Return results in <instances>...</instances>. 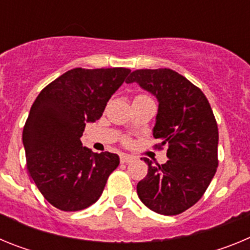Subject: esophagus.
Listing matches in <instances>:
<instances>
[{"label": "esophagus", "mask_w": 250, "mask_h": 250, "mask_svg": "<svg viewBox=\"0 0 250 250\" xmlns=\"http://www.w3.org/2000/svg\"><path fill=\"white\" fill-rule=\"evenodd\" d=\"M132 156L130 155H126V154H123V155L120 156V161L121 164H127V163H130V161H132Z\"/></svg>", "instance_id": "obj_1"}]
</instances>
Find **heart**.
<instances>
[{
	"instance_id": "1",
	"label": "heart",
	"mask_w": 250,
	"mask_h": 250,
	"mask_svg": "<svg viewBox=\"0 0 250 250\" xmlns=\"http://www.w3.org/2000/svg\"><path fill=\"white\" fill-rule=\"evenodd\" d=\"M143 96H146V95H136L135 98L134 99H136V98H143Z\"/></svg>"
}]
</instances>
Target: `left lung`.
<instances>
[{
	"label": "left lung",
	"mask_w": 250,
	"mask_h": 250,
	"mask_svg": "<svg viewBox=\"0 0 250 250\" xmlns=\"http://www.w3.org/2000/svg\"><path fill=\"white\" fill-rule=\"evenodd\" d=\"M126 83H138L156 96L159 110L154 138L167 147L165 164H152L138 183L140 200L155 213L178 215L204 195L218 167V124L202 90L170 68H143Z\"/></svg>",
	"instance_id": "8db88e82"
}]
</instances>
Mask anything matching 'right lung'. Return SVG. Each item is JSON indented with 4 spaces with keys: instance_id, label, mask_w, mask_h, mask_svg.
<instances>
[{
    "instance_id": "add662e5",
    "label": "right lung",
    "mask_w": 250,
    "mask_h": 250,
    "mask_svg": "<svg viewBox=\"0 0 250 250\" xmlns=\"http://www.w3.org/2000/svg\"><path fill=\"white\" fill-rule=\"evenodd\" d=\"M130 68H72L48 83L32 104L22 141L31 178L51 205L83 210L101 196L119 156L91 152L80 138L123 85Z\"/></svg>"
}]
</instances>
